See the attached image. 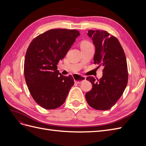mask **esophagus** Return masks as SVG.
Here are the masks:
<instances>
[{"instance_id":"34e87169","label":"esophagus","mask_w":146,"mask_h":146,"mask_svg":"<svg viewBox=\"0 0 146 146\" xmlns=\"http://www.w3.org/2000/svg\"><path fill=\"white\" fill-rule=\"evenodd\" d=\"M85 80H86V77L82 76H80V75H77L76 78L74 80L75 82L78 84L81 83L82 82L85 81Z\"/></svg>"}]
</instances>
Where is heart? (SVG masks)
Listing matches in <instances>:
<instances>
[{"label": "heart", "mask_w": 146, "mask_h": 146, "mask_svg": "<svg viewBox=\"0 0 146 146\" xmlns=\"http://www.w3.org/2000/svg\"><path fill=\"white\" fill-rule=\"evenodd\" d=\"M90 45H92L91 42H90L89 41H83L81 42V47H86V46H90Z\"/></svg>", "instance_id": "b5f03b06"}]
</instances>
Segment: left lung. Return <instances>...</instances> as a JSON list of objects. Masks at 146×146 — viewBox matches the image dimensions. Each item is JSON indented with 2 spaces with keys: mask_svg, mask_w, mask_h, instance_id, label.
I'll return each mask as SVG.
<instances>
[{
  "mask_svg": "<svg viewBox=\"0 0 146 146\" xmlns=\"http://www.w3.org/2000/svg\"><path fill=\"white\" fill-rule=\"evenodd\" d=\"M95 46L94 64L104 67L100 80L88 77L92 85L85 98L90 107L107 110L116 104L124 91L128 82V69L124 51L118 39L104 30H88Z\"/></svg>",
  "mask_w": 146,
  "mask_h": 146,
  "instance_id": "1",
  "label": "left lung"
}]
</instances>
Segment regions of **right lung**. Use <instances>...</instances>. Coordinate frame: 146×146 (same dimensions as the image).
<instances>
[{
	"label": "right lung",
	"mask_w": 146,
	"mask_h": 146,
	"mask_svg": "<svg viewBox=\"0 0 146 146\" xmlns=\"http://www.w3.org/2000/svg\"><path fill=\"white\" fill-rule=\"evenodd\" d=\"M80 33L76 30L52 29L31 42L24 60V77L35 101L41 107L55 109L62 105L74 85L72 76L57 70Z\"/></svg>",
	"instance_id": "add662e5"
}]
</instances>
